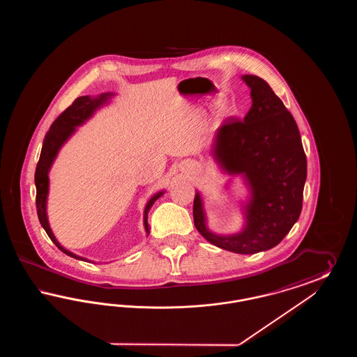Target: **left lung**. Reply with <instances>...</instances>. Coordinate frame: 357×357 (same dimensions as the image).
Segmentation results:
<instances>
[{
  "label": "left lung",
  "instance_id": "1",
  "mask_svg": "<svg viewBox=\"0 0 357 357\" xmlns=\"http://www.w3.org/2000/svg\"><path fill=\"white\" fill-rule=\"evenodd\" d=\"M252 108L243 120L229 118L217 131L213 156L223 171L241 175L250 190L243 206L245 226L218 236L206 226L199 192L194 198V225L210 243L238 255H255L278 245L297 222L304 197L306 156L296 120L269 84L253 75Z\"/></svg>",
  "mask_w": 357,
  "mask_h": 357
}]
</instances>
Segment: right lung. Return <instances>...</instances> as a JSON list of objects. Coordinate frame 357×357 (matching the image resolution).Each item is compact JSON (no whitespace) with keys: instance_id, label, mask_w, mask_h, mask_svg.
Segmentation results:
<instances>
[{"instance_id":"obj_1","label":"right lung","mask_w":357,"mask_h":357,"mask_svg":"<svg viewBox=\"0 0 357 357\" xmlns=\"http://www.w3.org/2000/svg\"><path fill=\"white\" fill-rule=\"evenodd\" d=\"M112 96H114V93H102L98 98L80 96L72 102V105H69L68 108L52 123L50 131L47 132L45 139L43 142L40 159H38V163H37V167H36V172H34L36 206H37L38 221L41 223V226L44 227V230L47 231L48 237L51 238L52 242L63 253H66L72 258L82 259V261H88V259H85L80 255H73L66 248H63L52 233L51 226H50V222H48V215H47V198H48V190H50L48 172L51 170L52 163L54 162L60 149L68 140L70 135L76 131V127L84 124L85 121L95 114V111L99 109L105 102H108V99H111ZM163 192L165 191L156 192L146 204V208H144V229H146L147 236L150 234V225L147 221L149 220V211L153 207L155 201L163 195Z\"/></svg>"}]
</instances>
